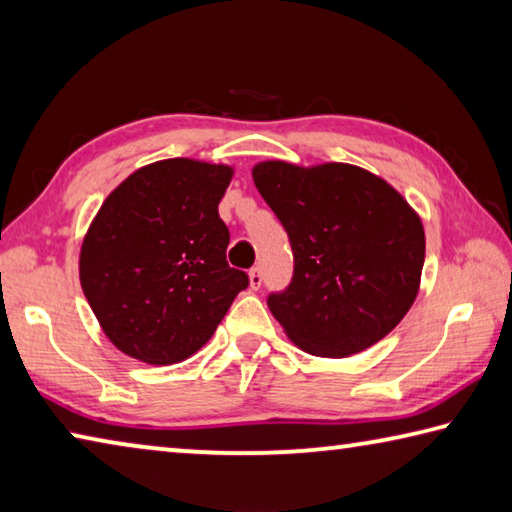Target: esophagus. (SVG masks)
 <instances>
[{
    "label": "esophagus",
    "instance_id": "1",
    "mask_svg": "<svg viewBox=\"0 0 512 512\" xmlns=\"http://www.w3.org/2000/svg\"><path fill=\"white\" fill-rule=\"evenodd\" d=\"M248 282H250V289H259L262 287V282H264V275H262V271H259V268H250V273H248Z\"/></svg>",
    "mask_w": 512,
    "mask_h": 512
}]
</instances>
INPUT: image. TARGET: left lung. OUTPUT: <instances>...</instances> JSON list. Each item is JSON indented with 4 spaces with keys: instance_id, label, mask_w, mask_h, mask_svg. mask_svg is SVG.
<instances>
[{
    "instance_id": "1",
    "label": "left lung",
    "mask_w": 512,
    "mask_h": 512,
    "mask_svg": "<svg viewBox=\"0 0 512 512\" xmlns=\"http://www.w3.org/2000/svg\"><path fill=\"white\" fill-rule=\"evenodd\" d=\"M253 180L287 230L293 280L268 296L289 339L343 359L393 332L420 291L424 228L384 178L345 162H257Z\"/></svg>"
}]
</instances>
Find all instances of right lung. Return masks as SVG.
I'll return each instance as SVG.
<instances>
[{"instance_id":"1","label":"right lung","mask_w":512,"mask_h":512,"mask_svg":"<svg viewBox=\"0 0 512 512\" xmlns=\"http://www.w3.org/2000/svg\"><path fill=\"white\" fill-rule=\"evenodd\" d=\"M235 169L192 158L133 171L83 237L79 277L103 334L128 357L169 366L212 339L248 275L228 266L219 203Z\"/></svg>"}]
</instances>
